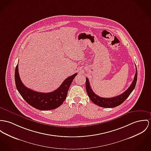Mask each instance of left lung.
Wrapping results in <instances>:
<instances>
[{
	"mask_svg": "<svg viewBox=\"0 0 151 151\" xmlns=\"http://www.w3.org/2000/svg\"><path fill=\"white\" fill-rule=\"evenodd\" d=\"M137 79V70L136 68V73L134 75V79L132 81L131 85L128 89L121 95L115 97L107 98L100 97L93 92V90L90 86V82L87 78H86V88L88 97L94 104H96L100 107L105 108H111L115 107L121 104H122L130 95V94L134 89Z\"/></svg>",
	"mask_w": 151,
	"mask_h": 151,
	"instance_id": "obj_1",
	"label": "left lung"
}]
</instances>
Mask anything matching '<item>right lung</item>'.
Here are the masks:
<instances>
[{"mask_svg": "<svg viewBox=\"0 0 151 151\" xmlns=\"http://www.w3.org/2000/svg\"><path fill=\"white\" fill-rule=\"evenodd\" d=\"M77 73L67 78L58 89L51 93H39L24 86L19 75L18 65L15 70L16 87L24 100L30 106L40 110H50L56 109L65 100L68 91Z\"/></svg>", "mask_w": 151, "mask_h": 151, "instance_id": "add662e5", "label": "right lung"}]
</instances>
